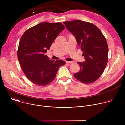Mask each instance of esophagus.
Returning a JSON list of instances; mask_svg holds the SVG:
<instances>
[{
  "instance_id": "esophagus-1",
  "label": "esophagus",
  "mask_w": 125,
  "mask_h": 125,
  "mask_svg": "<svg viewBox=\"0 0 125 125\" xmlns=\"http://www.w3.org/2000/svg\"><path fill=\"white\" fill-rule=\"evenodd\" d=\"M66 63H67V64H71V63H73V62L72 61H66Z\"/></svg>"
}]
</instances>
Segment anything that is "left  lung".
Masks as SVG:
<instances>
[{"instance_id":"8db88e82","label":"left lung","mask_w":125,"mask_h":125,"mask_svg":"<svg viewBox=\"0 0 125 125\" xmlns=\"http://www.w3.org/2000/svg\"><path fill=\"white\" fill-rule=\"evenodd\" d=\"M76 38L85 61L78 62L79 72L74 74L79 81L91 83L102 75L108 62V47L100 30L94 24L81 20L64 22Z\"/></svg>"}]
</instances>
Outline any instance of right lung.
<instances>
[{"label":"right lung","instance_id":"add662e5","mask_svg":"<svg viewBox=\"0 0 125 125\" xmlns=\"http://www.w3.org/2000/svg\"><path fill=\"white\" fill-rule=\"evenodd\" d=\"M65 29L60 22H42L27 30L20 40L17 56L22 71L32 83L44 86L54 80L61 60H50L45 53Z\"/></svg>","mask_w":125,"mask_h":125}]
</instances>
